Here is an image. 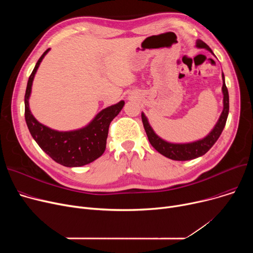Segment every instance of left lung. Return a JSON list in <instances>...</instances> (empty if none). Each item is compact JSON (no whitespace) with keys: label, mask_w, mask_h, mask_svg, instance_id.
I'll return each instance as SVG.
<instances>
[{"label":"left lung","mask_w":253,"mask_h":253,"mask_svg":"<svg viewBox=\"0 0 253 253\" xmlns=\"http://www.w3.org/2000/svg\"><path fill=\"white\" fill-rule=\"evenodd\" d=\"M197 47L199 48H205L209 50L212 53V50L209 48V46L204 43L201 40H199L197 42ZM222 93H223V111L219 117L218 122L216 123L215 127L213 128L210 133L203 139L198 140L191 143H170L162 138L159 137L152 127L150 126L147 117L144 114H141V120L143 123V127L145 132H147V135L149 138V141L151 144L163 156L171 159V160L175 161H188L193 160L198 157H201L204 154H206L213 145L218 137L220 136L221 132L225 126V122H227L228 115H229V92L228 88L225 86L224 83V76L222 74Z\"/></svg>","instance_id":"1"}]
</instances>
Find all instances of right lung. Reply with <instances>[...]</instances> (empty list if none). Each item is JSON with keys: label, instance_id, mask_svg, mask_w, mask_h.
I'll list each match as a JSON object with an SVG mask.
<instances>
[{"label": "right lung", "instance_id": "add662e5", "mask_svg": "<svg viewBox=\"0 0 253 253\" xmlns=\"http://www.w3.org/2000/svg\"><path fill=\"white\" fill-rule=\"evenodd\" d=\"M48 51L49 49L39 58L29 78L24 96L25 122L39 147L55 162L66 167L83 166L96 160L103 154L110 124L121 112L125 102L121 100L102 110L88 126L75 131L59 132L39 123L30 111L29 97L35 74Z\"/></svg>", "mask_w": 253, "mask_h": 253}]
</instances>
